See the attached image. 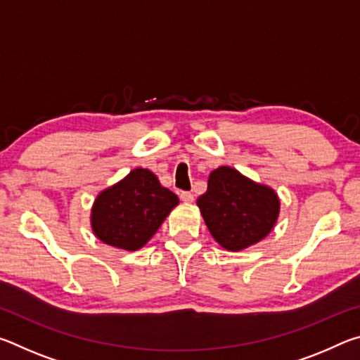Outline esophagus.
<instances>
[{"label":"esophagus","instance_id":"1","mask_svg":"<svg viewBox=\"0 0 360 360\" xmlns=\"http://www.w3.org/2000/svg\"><path fill=\"white\" fill-rule=\"evenodd\" d=\"M179 197L184 203H192L193 202V193H191V192H181Z\"/></svg>","mask_w":360,"mask_h":360}]
</instances>
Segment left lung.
Wrapping results in <instances>:
<instances>
[{
	"label": "left lung",
	"mask_w": 360,
	"mask_h": 360,
	"mask_svg": "<svg viewBox=\"0 0 360 360\" xmlns=\"http://www.w3.org/2000/svg\"><path fill=\"white\" fill-rule=\"evenodd\" d=\"M197 205L212 238L233 252L264 240L279 214V198L273 188L230 167L211 172L208 191Z\"/></svg>",
	"instance_id": "8db88e82"
}]
</instances>
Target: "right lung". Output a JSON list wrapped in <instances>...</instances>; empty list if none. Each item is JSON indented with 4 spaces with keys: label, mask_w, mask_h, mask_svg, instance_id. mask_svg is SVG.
<instances>
[{
    "label": "right lung",
    "mask_w": 360,
    "mask_h": 360,
    "mask_svg": "<svg viewBox=\"0 0 360 360\" xmlns=\"http://www.w3.org/2000/svg\"><path fill=\"white\" fill-rule=\"evenodd\" d=\"M178 195L158 182L146 168H135L105 188L92 206V230L109 246L138 251L165 221L176 205Z\"/></svg>",
    "instance_id": "1"
}]
</instances>
